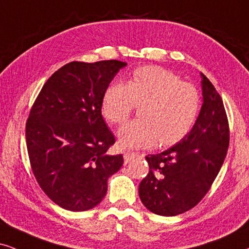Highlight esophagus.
<instances>
[{"label": "esophagus", "mask_w": 249, "mask_h": 249, "mask_svg": "<svg viewBox=\"0 0 249 249\" xmlns=\"http://www.w3.org/2000/svg\"><path fill=\"white\" fill-rule=\"evenodd\" d=\"M137 156H138L137 153L126 152V153L124 154V161H125V163H128V162H131L133 159H135V157H137Z\"/></svg>", "instance_id": "esophagus-1"}]
</instances>
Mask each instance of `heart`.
<instances>
[{
	"mask_svg": "<svg viewBox=\"0 0 249 249\" xmlns=\"http://www.w3.org/2000/svg\"><path fill=\"white\" fill-rule=\"evenodd\" d=\"M137 106H140V118L118 132L122 147H148L157 141L161 146L179 142L194 126L201 100L196 87L174 72L142 67L133 71L128 84H109L101 100L102 115L115 125L126 122Z\"/></svg>",
	"mask_w": 249,
	"mask_h": 249,
	"instance_id": "heart-1",
	"label": "heart"
}]
</instances>
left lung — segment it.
Listing matches in <instances>:
<instances>
[{"label": "left lung", "mask_w": 249, "mask_h": 249, "mask_svg": "<svg viewBox=\"0 0 249 249\" xmlns=\"http://www.w3.org/2000/svg\"><path fill=\"white\" fill-rule=\"evenodd\" d=\"M203 103L193 128L180 142L147 155L149 172L139 185L143 206L160 216H176L194 208L208 193L230 143V128L222 97L206 75Z\"/></svg>", "instance_id": "left-lung-1"}]
</instances>
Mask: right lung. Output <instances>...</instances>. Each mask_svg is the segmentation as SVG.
Masks as SVG:
<instances>
[{"label": "right lung", "mask_w": 249, "mask_h": 249, "mask_svg": "<svg viewBox=\"0 0 249 249\" xmlns=\"http://www.w3.org/2000/svg\"><path fill=\"white\" fill-rule=\"evenodd\" d=\"M127 63L71 62L43 85L26 122L31 168L41 190L70 212L97 206L108 179L122 168V154L101 114L102 94Z\"/></svg>", "instance_id": "add662e5"}]
</instances>
